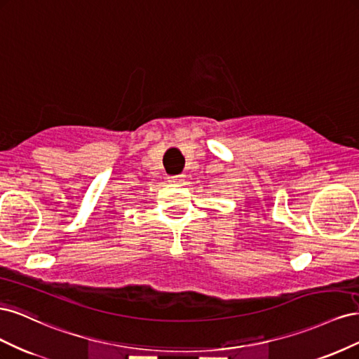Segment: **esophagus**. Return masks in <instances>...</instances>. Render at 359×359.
<instances>
[{
	"instance_id": "obj_1",
	"label": "esophagus",
	"mask_w": 359,
	"mask_h": 359,
	"mask_svg": "<svg viewBox=\"0 0 359 359\" xmlns=\"http://www.w3.org/2000/svg\"><path fill=\"white\" fill-rule=\"evenodd\" d=\"M184 180V175H172V177H168V181L169 182H181Z\"/></svg>"
}]
</instances>
